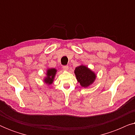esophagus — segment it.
Masks as SVG:
<instances>
[{"instance_id": "obj_1", "label": "esophagus", "mask_w": 135, "mask_h": 135, "mask_svg": "<svg viewBox=\"0 0 135 135\" xmlns=\"http://www.w3.org/2000/svg\"><path fill=\"white\" fill-rule=\"evenodd\" d=\"M62 69L64 71H68V69H69V66L68 65H66V66H62Z\"/></svg>"}]
</instances>
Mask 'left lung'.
<instances>
[{"label":"left lung","instance_id":"8db88e82","mask_svg":"<svg viewBox=\"0 0 135 135\" xmlns=\"http://www.w3.org/2000/svg\"><path fill=\"white\" fill-rule=\"evenodd\" d=\"M74 73L77 81L83 87H87L93 84L96 79L95 74L86 66L83 65L75 68Z\"/></svg>","mask_w":135,"mask_h":135}]
</instances>
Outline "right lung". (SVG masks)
<instances>
[{
    "instance_id": "obj_1",
    "label": "right lung",
    "mask_w": 135,
    "mask_h": 135,
    "mask_svg": "<svg viewBox=\"0 0 135 135\" xmlns=\"http://www.w3.org/2000/svg\"><path fill=\"white\" fill-rule=\"evenodd\" d=\"M56 70L53 68L51 69H49L47 71V77L44 79V81L46 84L49 85L51 84L53 82V79H54L55 75L56 74Z\"/></svg>"
}]
</instances>
